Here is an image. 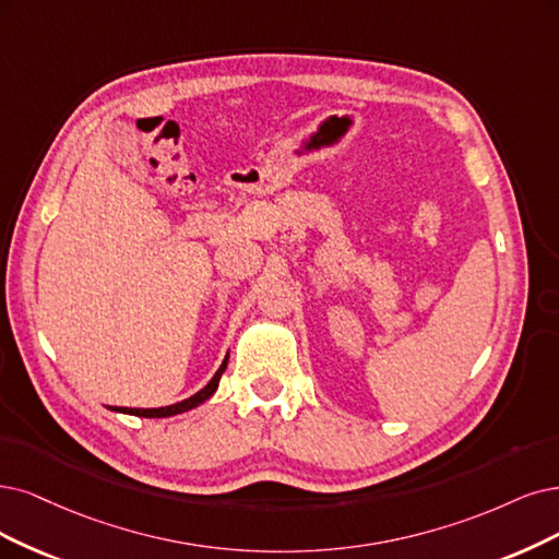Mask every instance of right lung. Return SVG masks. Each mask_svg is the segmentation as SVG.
<instances>
[{
  "mask_svg": "<svg viewBox=\"0 0 559 559\" xmlns=\"http://www.w3.org/2000/svg\"><path fill=\"white\" fill-rule=\"evenodd\" d=\"M227 366V357L223 359L221 368L216 370V376L210 380V384H206L204 389H200L198 394H193L191 399H186L181 403H175V405H168V407H152V409H140V407H110L115 412H123V415H133V417H147V419H158V417H173V415H181V412L186 409H193L198 407L200 403H204L210 396H214V391L218 389V380L223 376V370Z\"/></svg>",
  "mask_w": 559,
  "mask_h": 559,
  "instance_id": "obj_1",
  "label": "right lung"
}]
</instances>
